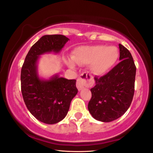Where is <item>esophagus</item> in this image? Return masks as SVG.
<instances>
[{
    "label": "esophagus",
    "instance_id": "1",
    "mask_svg": "<svg viewBox=\"0 0 153 153\" xmlns=\"http://www.w3.org/2000/svg\"><path fill=\"white\" fill-rule=\"evenodd\" d=\"M94 81L93 77L89 73L85 72L80 75V78L77 79L76 86L79 91L84 88L85 86H91L93 85Z\"/></svg>",
    "mask_w": 153,
    "mask_h": 153
}]
</instances>
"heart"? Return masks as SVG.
Instances as JSON below:
<instances>
[{"label": "heart", "mask_w": 153, "mask_h": 153, "mask_svg": "<svg viewBox=\"0 0 153 153\" xmlns=\"http://www.w3.org/2000/svg\"><path fill=\"white\" fill-rule=\"evenodd\" d=\"M118 50L115 47L91 45L78 48L73 51L72 59L78 64L88 65L96 75H103L109 71L117 62ZM67 64L73 67L74 64L68 59Z\"/></svg>", "instance_id": "heart-1"}]
</instances>
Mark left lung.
<instances>
[{
  "label": "left lung",
  "mask_w": 153,
  "mask_h": 153,
  "mask_svg": "<svg viewBox=\"0 0 153 153\" xmlns=\"http://www.w3.org/2000/svg\"><path fill=\"white\" fill-rule=\"evenodd\" d=\"M120 62L108 73L94 77L88 110L97 120L108 123L120 117L131 105L134 94L136 68L131 53L119 44Z\"/></svg>",
  "instance_id": "obj_1"
}]
</instances>
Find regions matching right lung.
Listing matches in <instances>:
<instances>
[{"instance_id": "add662e5", "label": "right lung", "mask_w": 153, "mask_h": 153, "mask_svg": "<svg viewBox=\"0 0 153 153\" xmlns=\"http://www.w3.org/2000/svg\"><path fill=\"white\" fill-rule=\"evenodd\" d=\"M69 39L63 35H46L30 48L21 71V89L24 103L30 113L42 123L52 125L68 113L71 101L78 93L75 80L54 75L40 80L37 61L40 54L59 52Z\"/></svg>"}]
</instances>
